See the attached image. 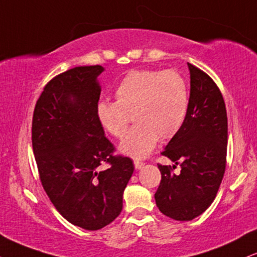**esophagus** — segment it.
<instances>
[{
    "mask_svg": "<svg viewBox=\"0 0 257 257\" xmlns=\"http://www.w3.org/2000/svg\"><path fill=\"white\" fill-rule=\"evenodd\" d=\"M144 166H145V163H144V162H141V161H134V167H135V169H141V168H143Z\"/></svg>",
    "mask_w": 257,
    "mask_h": 257,
    "instance_id": "34e87169",
    "label": "esophagus"
}]
</instances>
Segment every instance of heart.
I'll list each match as a JSON object with an SVG mask.
<instances>
[{
	"instance_id": "1",
	"label": "heart",
	"mask_w": 257,
	"mask_h": 257,
	"mask_svg": "<svg viewBox=\"0 0 257 257\" xmlns=\"http://www.w3.org/2000/svg\"><path fill=\"white\" fill-rule=\"evenodd\" d=\"M116 101H100L96 118L111 137H124L132 116L135 125L120 144V151L143 158L157 145L181 131L188 108L190 89L185 78L173 70H135L114 89Z\"/></svg>"
}]
</instances>
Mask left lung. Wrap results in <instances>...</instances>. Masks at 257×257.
Here are the masks:
<instances>
[{
	"mask_svg": "<svg viewBox=\"0 0 257 257\" xmlns=\"http://www.w3.org/2000/svg\"><path fill=\"white\" fill-rule=\"evenodd\" d=\"M191 73L190 108L181 131L162 155L175 166H162L161 184L155 193L161 213L190 221L213 203L226 169L227 113L222 94L213 78L188 63ZM176 165L180 174L173 173Z\"/></svg>",
	"mask_w": 257,
	"mask_h": 257,
	"instance_id": "obj_1",
	"label": "left lung"
}]
</instances>
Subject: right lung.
Listing matches in <instances>:
<instances>
[{
    "label": "right lung",
    "instance_id": "add662e5",
    "mask_svg": "<svg viewBox=\"0 0 257 257\" xmlns=\"http://www.w3.org/2000/svg\"><path fill=\"white\" fill-rule=\"evenodd\" d=\"M100 65L77 66L44 85L32 117V150L40 180L55 209L88 231L107 226L120 214L123 192L134 172L96 118ZM107 164L109 169L98 167Z\"/></svg>",
    "mask_w": 257,
    "mask_h": 257
}]
</instances>
